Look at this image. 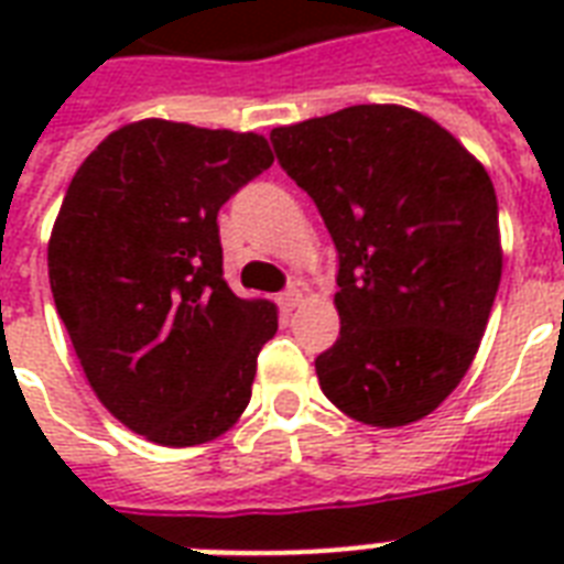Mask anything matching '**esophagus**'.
Returning <instances> with one entry per match:
<instances>
[{
  "instance_id": "obj_1",
  "label": "esophagus",
  "mask_w": 564,
  "mask_h": 564,
  "mask_svg": "<svg viewBox=\"0 0 564 564\" xmlns=\"http://www.w3.org/2000/svg\"><path fill=\"white\" fill-rule=\"evenodd\" d=\"M278 304H281V310L292 313V310L301 304V290H295V286H292V290L281 292V295H278Z\"/></svg>"
}]
</instances>
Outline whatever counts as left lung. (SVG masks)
<instances>
[{
    "instance_id": "8db88e82",
    "label": "left lung",
    "mask_w": 564,
    "mask_h": 564,
    "mask_svg": "<svg viewBox=\"0 0 564 564\" xmlns=\"http://www.w3.org/2000/svg\"><path fill=\"white\" fill-rule=\"evenodd\" d=\"M339 254L327 401L371 427L436 410L471 366L498 295V198L451 131L401 105H354L272 131Z\"/></svg>"
}]
</instances>
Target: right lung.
<instances>
[{"label": "right lung", "instance_id": "add662e5", "mask_svg": "<svg viewBox=\"0 0 564 564\" xmlns=\"http://www.w3.org/2000/svg\"><path fill=\"white\" fill-rule=\"evenodd\" d=\"M272 161L251 131L140 119L66 189L48 239L57 316L93 392L149 442L204 445L251 401L278 310L230 292L216 216Z\"/></svg>", "mask_w": 564, "mask_h": 564}]
</instances>
